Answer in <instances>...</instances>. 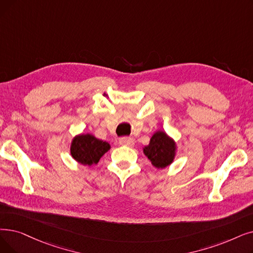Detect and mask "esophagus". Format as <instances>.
<instances>
[{"label": "esophagus", "instance_id": "obj_1", "mask_svg": "<svg viewBox=\"0 0 253 253\" xmlns=\"http://www.w3.org/2000/svg\"><path fill=\"white\" fill-rule=\"evenodd\" d=\"M120 145L126 146V147H132L134 145V140L131 137H121L119 139Z\"/></svg>", "mask_w": 253, "mask_h": 253}]
</instances>
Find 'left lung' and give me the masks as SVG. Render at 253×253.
Returning a JSON list of instances; mask_svg holds the SVG:
<instances>
[{
  "mask_svg": "<svg viewBox=\"0 0 253 253\" xmlns=\"http://www.w3.org/2000/svg\"><path fill=\"white\" fill-rule=\"evenodd\" d=\"M174 151L175 146L173 140L162 131H158L154 134L150 144L144 149L145 155L157 169H163L169 166L173 160Z\"/></svg>",
  "mask_w": 253,
  "mask_h": 253,
  "instance_id": "1",
  "label": "left lung"
}]
</instances>
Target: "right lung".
<instances>
[{
	"label": "right lung",
	"instance_id": "1",
	"mask_svg": "<svg viewBox=\"0 0 253 253\" xmlns=\"http://www.w3.org/2000/svg\"><path fill=\"white\" fill-rule=\"evenodd\" d=\"M109 149L111 146L106 141L98 139L91 134H82L73 139L71 155L84 166H92L99 161Z\"/></svg>",
	"mask_w": 253,
	"mask_h": 253
}]
</instances>
